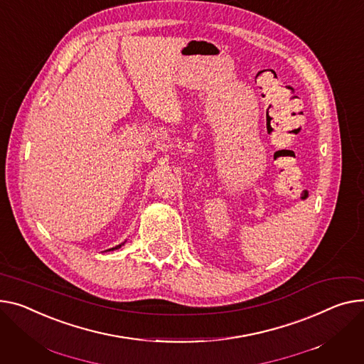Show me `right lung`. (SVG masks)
Masks as SVG:
<instances>
[{"mask_svg": "<svg viewBox=\"0 0 364 364\" xmlns=\"http://www.w3.org/2000/svg\"><path fill=\"white\" fill-rule=\"evenodd\" d=\"M121 246H123V245H119V246H115V247H112V249H109V250H115V249H119Z\"/></svg>", "mask_w": 364, "mask_h": 364, "instance_id": "right-lung-1", "label": "right lung"}]
</instances>
